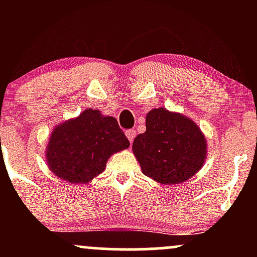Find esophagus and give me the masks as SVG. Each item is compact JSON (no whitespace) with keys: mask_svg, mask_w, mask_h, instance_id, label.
<instances>
[{"mask_svg":"<svg viewBox=\"0 0 257 257\" xmlns=\"http://www.w3.org/2000/svg\"><path fill=\"white\" fill-rule=\"evenodd\" d=\"M125 135H126V138H128V140L131 141V143H133V140H134V138H135V131L129 129V131L125 132Z\"/></svg>","mask_w":257,"mask_h":257,"instance_id":"34e87169","label":"esophagus"}]
</instances>
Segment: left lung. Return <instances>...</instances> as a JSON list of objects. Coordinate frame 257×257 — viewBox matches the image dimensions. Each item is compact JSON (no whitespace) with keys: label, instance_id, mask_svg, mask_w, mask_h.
Instances as JSON below:
<instances>
[{"label":"left lung","instance_id":"8db88e82","mask_svg":"<svg viewBox=\"0 0 257 257\" xmlns=\"http://www.w3.org/2000/svg\"><path fill=\"white\" fill-rule=\"evenodd\" d=\"M133 152L146 176L180 184L202 168L206 141L193 120L159 107L147 113L146 132L135 138Z\"/></svg>","mask_w":257,"mask_h":257}]
</instances>
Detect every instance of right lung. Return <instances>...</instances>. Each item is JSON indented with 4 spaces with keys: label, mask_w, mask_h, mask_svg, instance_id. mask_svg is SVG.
<instances>
[{
    "label": "right lung",
    "mask_w": 257,
    "mask_h": 257,
    "mask_svg": "<svg viewBox=\"0 0 257 257\" xmlns=\"http://www.w3.org/2000/svg\"><path fill=\"white\" fill-rule=\"evenodd\" d=\"M131 143L116 118L87 110L77 118L58 125L47 146L49 169L70 184H84L104 172L112 153Z\"/></svg>",
    "instance_id": "obj_1"
}]
</instances>
